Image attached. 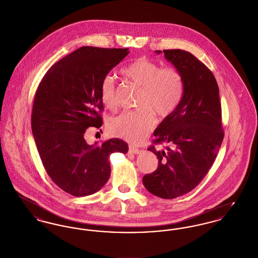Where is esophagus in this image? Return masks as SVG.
<instances>
[{"mask_svg": "<svg viewBox=\"0 0 258 258\" xmlns=\"http://www.w3.org/2000/svg\"><path fill=\"white\" fill-rule=\"evenodd\" d=\"M130 152H132V153H134V154H139L141 151H140V149H138V148L135 147V146H130Z\"/></svg>", "mask_w": 258, "mask_h": 258, "instance_id": "esophagus-1", "label": "esophagus"}]
</instances>
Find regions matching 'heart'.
I'll list each match as a JSON object with an SVG mask.
<instances>
[{"instance_id":"heart-1","label":"heart","mask_w":258,"mask_h":258,"mask_svg":"<svg viewBox=\"0 0 258 258\" xmlns=\"http://www.w3.org/2000/svg\"><path fill=\"white\" fill-rule=\"evenodd\" d=\"M121 73L130 82L141 88L137 100L140 108L111 118L107 127L112 135L138 142L155 127V112L160 117H167L177 108L184 91L183 77L176 68H160L157 61L144 57L128 62ZM99 92L104 106L115 109L118 105L117 90L111 75L103 77Z\"/></svg>"}]
</instances>
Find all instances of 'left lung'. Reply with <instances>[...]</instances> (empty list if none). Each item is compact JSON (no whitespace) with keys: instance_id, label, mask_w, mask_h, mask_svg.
Wrapping results in <instances>:
<instances>
[{"instance_id":"8db88e82","label":"left lung","mask_w":258,"mask_h":258,"mask_svg":"<svg viewBox=\"0 0 258 258\" xmlns=\"http://www.w3.org/2000/svg\"><path fill=\"white\" fill-rule=\"evenodd\" d=\"M163 53L182 74L184 93L177 108L154 132L156 138L148 150L157 156L159 165L143 177V184L154 196L172 199L192 190L207 175L224 132L220 91L213 73L185 50ZM163 144L170 146L164 149Z\"/></svg>"}]
</instances>
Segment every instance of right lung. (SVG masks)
I'll return each instance as SVG.
<instances>
[{"label":"right lung","mask_w":258,"mask_h":258,"mask_svg":"<svg viewBox=\"0 0 258 258\" xmlns=\"http://www.w3.org/2000/svg\"><path fill=\"white\" fill-rule=\"evenodd\" d=\"M130 53L128 48L83 46L54 63L37 87L32 132L51 180L74 197L99 190L110 177L109 156L127 144L112 138L87 144L88 127L102 125L100 83Z\"/></svg>","instance_id":"right-lung-1"}]
</instances>
